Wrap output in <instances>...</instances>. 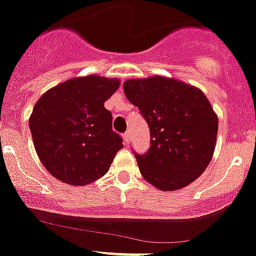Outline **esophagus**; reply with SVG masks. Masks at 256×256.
I'll list each match as a JSON object with an SVG mask.
<instances>
[{"label":"esophagus","mask_w":256,"mask_h":256,"mask_svg":"<svg viewBox=\"0 0 256 256\" xmlns=\"http://www.w3.org/2000/svg\"><path fill=\"white\" fill-rule=\"evenodd\" d=\"M124 140H125V142H130V131H126L125 134H124Z\"/></svg>","instance_id":"esophagus-1"}]
</instances>
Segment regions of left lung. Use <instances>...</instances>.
<instances>
[{"mask_svg":"<svg viewBox=\"0 0 256 256\" xmlns=\"http://www.w3.org/2000/svg\"><path fill=\"white\" fill-rule=\"evenodd\" d=\"M124 91L150 128V148L134 152L142 178L162 191L199 178L214 154L219 124L202 91L161 76L128 80Z\"/></svg>","mask_w":256,"mask_h":256,"instance_id":"obj_1","label":"left lung"}]
</instances>
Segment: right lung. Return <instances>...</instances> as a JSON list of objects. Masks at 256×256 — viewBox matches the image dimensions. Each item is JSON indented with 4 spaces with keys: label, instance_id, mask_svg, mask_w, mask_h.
I'll return each mask as SVG.
<instances>
[{
    "label": "right lung",
    "instance_id": "1",
    "mask_svg": "<svg viewBox=\"0 0 256 256\" xmlns=\"http://www.w3.org/2000/svg\"><path fill=\"white\" fill-rule=\"evenodd\" d=\"M120 81L91 75L76 78L44 92L28 125L46 170L68 185H88L105 175L122 138L112 130L104 104Z\"/></svg>",
    "mask_w": 256,
    "mask_h": 256
}]
</instances>
